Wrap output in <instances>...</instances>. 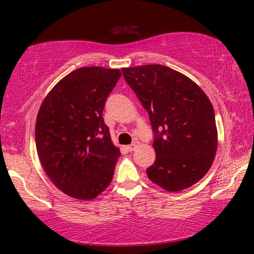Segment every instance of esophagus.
I'll return each mask as SVG.
<instances>
[{
  "label": "esophagus",
  "instance_id": "esophagus-1",
  "mask_svg": "<svg viewBox=\"0 0 254 254\" xmlns=\"http://www.w3.org/2000/svg\"><path fill=\"white\" fill-rule=\"evenodd\" d=\"M137 145H139V142H137V141H134V142H133L132 144H130V145H127V151H134V150L137 148Z\"/></svg>",
  "mask_w": 254,
  "mask_h": 254
}]
</instances>
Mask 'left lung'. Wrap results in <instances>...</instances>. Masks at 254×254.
Segmentation results:
<instances>
[{"instance_id":"1","label":"left lung","mask_w":254,"mask_h":254,"mask_svg":"<svg viewBox=\"0 0 254 254\" xmlns=\"http://www.w3.org/2000/svg\"><path fill=\"white\" fill-rule=\"evenodd\" d=\"M123 77L147 110L156 161L152 183L168 191L196 184L212 166L217 149L214 109L198 85L162 65L122 68Z\"/></svg>"}]
</instances>
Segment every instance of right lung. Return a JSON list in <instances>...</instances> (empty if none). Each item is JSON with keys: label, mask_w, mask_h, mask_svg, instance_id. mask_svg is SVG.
<instances>
[{"label": "right lung", "mask_w": 254, "mask_h": 254, "mask_svg": "<svg viewBox=\"0 0 254 254\" xmlns=\"http://www.w3.org/2000/svg\"><path fill=\"white\" fill-rule=\"evenodd\" d=\"M121 77L119 69L78 68L42 102L36 123L38 156L56 186L72 198H95L112 182L121 156L103 110Z\"/></svg>", "instance_id": "right-lung-1"}]
</instances>
